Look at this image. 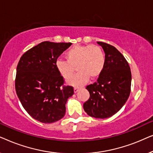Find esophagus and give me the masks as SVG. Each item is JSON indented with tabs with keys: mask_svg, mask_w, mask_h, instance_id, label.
Wrapping results in <instances>:
<instances>
[{
	"mask_svg": "<svg viewBox=\"0 0 153 153\" xmlns=\"http://www.w3.org/2000/svg\"><path fill=\"white\" fill-rule=\"evenodd\" d=\"M79 91V88H74V93H76Z\"/></svg>",
	"mask_w": 153,
	"mask_h": 153,
	"instance_id": "obj_1",
	"label": "esophagus"
}]
</instances>
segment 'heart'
I'll return each instance as SVG.
<instances>
[{"mask_svg": "<svg viewBox=\"0 0 153 153\" xmlns=\"http://www.w3.org/2000/svg\"><path fill=\"white\" fill-rule=\"evenodd\" d=\"M66 61L58 60L56 68L60 76L68 79L72 76L76 67V74L71 77L67 83L74 87L85 85L102 74L105 65V55L97 45H75L65 53Z\"/></svg>", "mask_w": 153, "mask_h": 153, "instance_id": "1", "label": "heart"}]
</instances>
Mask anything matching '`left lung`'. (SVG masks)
I'll list each match as a JSON object with an SVG mask.
<instances>
[{
  "instance_id": "obj_1",
  "label": "left lung",
  "mask_w": 153,
  "mask_h": 153,
  "mask_svg": "<svg viewBox=\"0 0 153 153\" xmlns=\"http://www.w3.org/2000/svg\"><path fill=\"white\" fill-rule=\"evenodd\" d=\"M105 53V65L97 82L88 85L89 100L83 104L88 116L107 118L126 103L131 89L130 68L123 54L108 44L97 42Z\"/></svg>"
}]
</instances>
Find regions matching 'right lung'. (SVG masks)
<instances>
[{
  "label": "right lung",
  "mask_w": 153,
  "mask_h": 153,
  "mask_svg": "<svg viewBox=\"0 0 153 153\" xmlns=\"http://www.w3.org/2000/svg\"><path fill=\"white\" fill-rule=\"evenodd\" d=\"M72 43L42 42L27 51L16 68L15 89L23 107L43 123L59 120L65 114L68 99L74 94L72 86L56 68L58 58Z\"/></svg>",
  "instance_id": "right-lung-1"
}]
</instances>
